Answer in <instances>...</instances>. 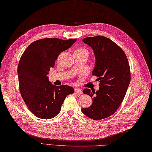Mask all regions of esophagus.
<instances>
[{"label":"esophagus","mask_w":152,"mask_h":152,"mask_svg":"<svg viewBox=\"0 0 152 152\" xmlns=\"http://www.w3.org/2000/svg\"><path fill=\"white\" fill-rule=\"evenodd\" d=\"M74 91H75V93H76L77 94H78V95L82 94V90H81V89H80L75 88V89H74Z\"/></svg>","instance_id":"34e87169"}]
</instances>
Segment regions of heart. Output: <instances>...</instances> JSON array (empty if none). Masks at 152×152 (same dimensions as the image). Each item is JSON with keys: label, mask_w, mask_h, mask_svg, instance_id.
Here are the masks:
<instances>
[{"label": "heart", "mask_w": 152, "mask_h": 152, "mask_svg": "<svg viewBox=\"0 0 152 152\" xmlns=\"http://www.w3.org/2000/svg\"><path fill=\"white\" fill-rule=\"evenodd\" d=\"M74 52H78V53H86V54H89V51L87 50L86 49H85V48H78V49H76L75 50V51Z\"/></svg>", "instance_id": "obj_1"}]
</instances>
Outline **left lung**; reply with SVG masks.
Masks as SVG:
<instances>
[{
    "label": "left lung",
    "mask_w": 152,
    "mask_h": 152,
    "mask_svg": "<svg viewBox=\"0 0 152 152\" xmlns=\"http://www.w3.org/2000/svg\"><path fill=\"white\" fill-rule=\"evenodd\" d=\"M92 48L96 63L92 74L97 77L99 89H84L83 93L93 98L89 108L82 112L95 120L114 114L121 105L131 82L127 57L118 44L103 36L88 37L82 40Z\"/></svg>",
    "instance_id": "obj_1"
}]
</instances>
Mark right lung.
Segmentation results:
<instances>
[{
    "label": "right lung",
    "instance_id": "obj_1",
    "mask_svg": "<svg viewBox=\"0 0 152 152\" xmlns=\"http://www.w3.org/2000/svg\"><path fill=\"white\" fill-rule=\"evenodd\" d=\"M76 40L43 38L31 43L22 54L18 67L19 91L28 108L37 117L54 118L60 112L66 96L74 93L70 86L51 84L47 75L59 55Z\"/></svg>",
    "mask_w": 152,
    "mask_h": 152
}]
</instances>
